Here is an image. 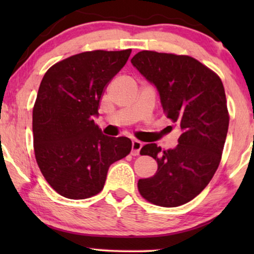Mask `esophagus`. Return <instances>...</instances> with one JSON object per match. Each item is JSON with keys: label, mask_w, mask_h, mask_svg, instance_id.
<instances>
[{"label": "esophagus", "mask_w": 254, "mask_h": 254, "mask_svg": "<svg viewBox=\"0 0 254 254\" xmlns=\"http://www.w3.org/2000/svg\"><path fill=\"white\" fill-rule=\"evenodd\" d=\"M142 145H143V143H142L141 141L134 140L133 142H131V155L133 156L140 155V150H141Z\"/></svg>", "instance_id": "1"}]
</instances>
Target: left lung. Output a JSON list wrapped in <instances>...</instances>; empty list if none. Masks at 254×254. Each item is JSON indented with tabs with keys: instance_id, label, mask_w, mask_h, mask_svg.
Returning a JSON list of instances; mask_svg holds the SVG:
<instances>
[{
	"instance_id": "1",
	"label": "left lung",
	"mask_w": 254,
	"mask_h": 254,
	"mask_svg": "<svg viewBox=\"0 0 254 254\" xmlns=\"http://www.w3.org/2000/svg\"><path fill=\"white\" fill-rule=\"evenodd\" d=\"M131 64L155 84L166 118L183 131L175 149L142 147L140 154L151 156L158 168L138 180V192L156 206H182L202 192L220 165L229 127L223 83L189 55L142 51Z\"/></svg>"
}]
</instances>
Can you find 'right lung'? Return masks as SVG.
I'll return each mask as SVG.
<instances>
[{
	"mask_svg": "<svg viewBox=\"0 0 254 254\" xmlns=\"http://www.w3.org/2000/svg\"><path fill=\"white\" fill-rule=\"evenodd\" d=\"M130 53L83 52L44 75L32 112L34 156L44 178L62 196L82 200L98 194L110 165L131 150L129 138L106 136L93 121L106 86Z\"/></svg>",
	"mask_w": 254,
	"mask_h": 254,
	"instance_id": "right-lung-1",
	"label": "right lung"
}]
</instances>
